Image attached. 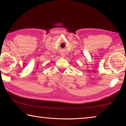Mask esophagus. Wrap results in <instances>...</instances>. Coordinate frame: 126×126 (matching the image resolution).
<instances>
[{
	"instance_id": "esophagus-1",
	"label": "esophagus",
	"mask_w": 126,
	"mask_h": 126,
	"mask_svg": "<svg viewBox=\"0 0 126 126\" xmlns=\"http://www.w3.org/2000/svg\"><path fill=\"white\" fill-rule=\"evenodd\" d=\"M61 56H62V57H64V54H61Z\"/></svg>"
}]
</instances>
